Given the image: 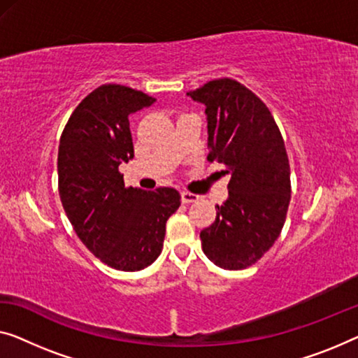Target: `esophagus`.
Instances as JSON below:
<instances>
[{
	"label": "esophagus",
	"mask_w": 358,
	"mask_h": 358,
	"mask_svg": "<svg viewBox=\"0 0 358 358\" xmlns=\"http://www.w3.org/2000/svg\"><path fill=\"white\" fill-rule=\"evenodd\" d=\"M199 194H194V193H188V191H183L181 193V201L185 202V204H189V202H196L197 199H199Z\"/></svg>",
	"instance_id": "34e87169"
}]
</instances>
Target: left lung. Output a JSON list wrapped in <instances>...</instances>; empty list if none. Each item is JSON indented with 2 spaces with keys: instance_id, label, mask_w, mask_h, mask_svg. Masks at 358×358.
Instances as JSON below:
<instances>
[{
  "instance_id": "1",
  "label": "left lung",
  "mask_w": 358,
  "mask_h": 358,
  "mask_svg": "<svg viewBox=\"0 0 358 358\" xmlns=\"http://www.w3.org/2000/svg\"><path fill=\"white\" fill-rule=\"evenodd\" d=\"M186 94L206 106L207 159L230 175L228 199L201 231L202 250L222 268H248L285 225L291 201L285 141L268 108L236 80H212Z\"/></svg>"
}]
</instances>
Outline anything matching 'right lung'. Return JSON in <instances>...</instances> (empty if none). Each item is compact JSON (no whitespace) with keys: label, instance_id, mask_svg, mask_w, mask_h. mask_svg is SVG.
Returning a JSON list of instances; mask_svg holds the SVG:
<instances>
[{"label":"right lung","instance_id":"add662e5","mask_svg":"<svg viewBox=\"0 0 358 358\" xmlns=\"http://www.w3.org/2000/svg\"><path fill=\"white\" fill-rule=\"evenodd\" d=\"M154 103L124 85H101L72 112L59 141L66 215L90 252L122 271L146 268L161 255L165 223L181 204L173 188H125L119 172L135 156L128 115Z\"/></svg>","mask_w":358,"mask_h":358}]
</instances>
